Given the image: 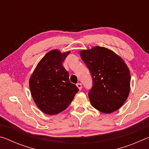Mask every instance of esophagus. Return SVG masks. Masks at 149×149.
<instances>
[{
	"label": "esophagus",
	"mask_w": 149,
	"mask_h": 149,
	"mask_svg": "<svg viewBox=\"0 0 149 149\" xmlns=\"http://www.w3.org/2000/svg\"><path fill=\"white\" fill-rule=\"evenodd\" d=\"M77 87H78V89H79V90H81V89H82L81 84H80V83H78V84H77Z\"/></svg>",
	"instance_id": "esophagus-1"
}]
</instances>
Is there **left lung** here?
<instances>
[{
	"label": "left lung",
	"instance_id": "1",
	"mask_svg": "<svg viewBox=\"0 0 149 149\" xmlns=\"http://www.w3.org/2000/svg\"><path fill=\"white\" fill-rule=\"evenodd\" d=\"M80 55L93 78L88 94L91 104L106 114L119 109L130 91V72L123 59L111 50L98 46L81 50Z\"/></svg>",
	"mask_w": 149,
	"mask_h": 149
}]
</instances>
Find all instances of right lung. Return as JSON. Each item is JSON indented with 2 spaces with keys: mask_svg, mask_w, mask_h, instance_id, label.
I'll return each instance as SVG.
<instances>
[{
  "mask_svg": "<svg viewBox=\"0 0 149 149\" xmlns=\"http://www.w3.org/2000/svg\"><path fill=\"white\" fill-rule=\"evenodd\" d=\"M70 51L52 50L45 54L29 79L34 102L42 112L55 115L68 107L79 89L70 83L68 72L63 66Z\"/></svg>",
  "mask_w": 149,
  "mask_h": 149,
  "instance_id": "1",
  "label": "right lung"
}]
</instances>
